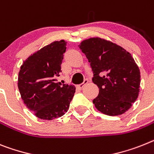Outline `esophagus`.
I'll return each instance as SVG.
<instances>
[{
  "mask_svg": "<svg viewBox=\"0 0 154 154\" xmlns=\"http://www.w3.org/2000/svg\"><path fill=\"white\" fill-rule=\"evenodd\" d=\"M88 83V80L87 79H85L84 80V82H83V83H82V84H80V85H79V86H77V87L79 88V89H82V88L84 87V86H86V84Z\"/></svg>",
  "mask_w": 154,
  "mask_h": 154,
  "instance_id": "esophagus-1",
  "label": "esophagus"
}]
</instances>
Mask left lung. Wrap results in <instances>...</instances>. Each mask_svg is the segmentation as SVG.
<instances>
[{
  "label": "left lung",
  "mask_w": 154,
  "mask_h": 154,
  "mask_svg": "<svg viewBox=\"0 0 154 154\" xmlns=\"http://www.w3.org/2000/svg\"><path fill=\"white\" fill-rule=\"evenodd\" d=\"M79 47L90 63L92 80L99 88L93 100L96 108L110 116L124 114L140 93V68L131 54L100 37L85 39Z\"/></svg>",
  "instance_id": "8db88e82"
}]
</instances>
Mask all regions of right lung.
Instances as JSON below:
<instances>
[{"label":"right lung","mask_w":154,"mask_h":154,"mask_svg":"<svg viewBox=\"0 0 154 154\" xmlns=\"http://www.w3.org/2000/svg\"><path fill=\"white\" fill-rule=\"evenodd\" d=\"M66 43L61 39L43 47L26 59L18 72V87L22 100L43 120L63 116L75 92L73 85L56 82Z\"/></svg>","instance_id":"add662e5"}]
</instances>
